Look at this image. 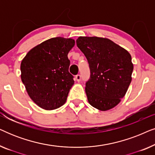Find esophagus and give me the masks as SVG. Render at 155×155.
Returning <instances> with one entry per match:
<instances>
[{
	"label": "esophagus",
	"mask_w": 155,
	"mask_h": 155,
	"mask_svg": "<svg viewBox=\"0 0 155 155\" xmlns=\"http://www.w3.org/2000/svg\"><path fill=\"white\" fill-rule=\"evenodd\" d=\"M75 80H77L78 82H80V80H81V76H80V75H77L75 76Z\"/></svg>",
	"instance_id": "34e87169"
}]
</instances>
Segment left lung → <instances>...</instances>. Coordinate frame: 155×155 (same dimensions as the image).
<instances>
[{"instance_id": "1", "label": "left lung", "mask_w": 155, "mask_h": 155, "mask_svg": "<svg viewBox=\"0 0 155 155\" xmlns=\"http://www.w3.org/2000/svg\"><path fill=\"white\" fill-rule=\"evenodd\" d=\"M76 44L90 66V78L85 87L90 104L103 111L115 107L132 80L130 54L107 38L80 37Z\"/></svg>"}]
</instances>
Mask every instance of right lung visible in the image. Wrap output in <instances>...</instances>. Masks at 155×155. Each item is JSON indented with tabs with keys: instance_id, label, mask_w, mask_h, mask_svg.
Returning a JSON list of instances; mask_svg holds the SVG:
<instances>
[{
	"instance_id": "add662e5",
	"label": "right lung",
	"mask_w": 155,
	"mask_h": 155,
	"mask_svg": "<svg viewBox=\"0 0 155 155\" xmlns=\"http://www.w3.org/2000/svg\"><path fill=\"white\" fill-rule=\"evenodd\" d=\"M74 46L71 38H51L31 48L22 59L21 80L31 100L41 109H58L66 101L74 84L68 54Z\"/></svg>"
}]
</instances>
